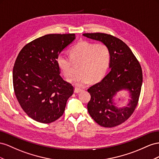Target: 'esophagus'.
Instances as JSON below:
<instances>
[{
	"label": "esophagus",
	"mask_w": 159,
	"mask_h": 159,
	"mask_svg": "<svg viewBox=\"0 0 159 159\" xmlns=\"http://www.w3.org/2000/svg\"><path fill=\"white\" fill-rule=\"evenodd\" d=\"M81 91H83L82 89H79V88H75V93H80Z\"/></svg>",
	"instance_id": "34e87169"
}]
</instances>
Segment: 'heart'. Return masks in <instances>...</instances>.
I'll use <instances>...</instances> for the list:
<instances>
[{
    "mask_svg": "<svg viewBox=\"0 0 159 159\" xmlns=\"http://www.w3.org/2000/svg\"><path fill=\"white\" fill-rule=\"evenodd\" d=\"M111 53L107 45L103 43H90L81 40L70 50V57L61 53L57 57V63L66 76L72 72V62H80V72L72 76L70 82L78 87H83L90 81H98L106 74L110 65Z\"/></svg>",
    "mask_w": 159,
    "mask_h": 159,
    "instance_id": "heart-1",
    "label": "heart"
}]
</instances>
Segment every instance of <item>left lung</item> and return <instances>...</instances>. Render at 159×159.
I'll list each match as a JSON object with an SVG mask.
<instances>
[{
  "label": "left lung",
  "instance_id": "1",
  "mask_svg": "<svg viewBox=\"0 0 159 159\" xmlns=\"http://www.w3.org/2000/svg\"><path fill=\"white\" fill-rule=\"evenodd\" d=\"M84 37L107 45L111 53L110 72L101 82L88 89L90 100L88 112L94 120L104 127L111 128L127 120L137 106L143 84L141 66L132 51L122 40L105 33H84ZM127 90L131 99L123 107L116 106L114 98Z\"/></svg>",
  "mask_w": 159,
  "mask_h": 159
}]
</instances>
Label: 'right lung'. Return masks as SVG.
<instances>
[{"mask_svg": "<svg viewBox=\"0 0 159 159\" xmlns=\"http://www.w3.org/2000/svg\"><path fill=\"white\" fill-rule=\"evenodd\" d=\"M75 39V34L44 35L26 44L16 58L15 93L22 110L36 121L47 124L59 119L74 93L60 75L57 57Z\"/></svg>", "mask_w": 159, "mask_h": 159, "instance_id": "right-lung-1", "label": "right lung"}]
</instances>
